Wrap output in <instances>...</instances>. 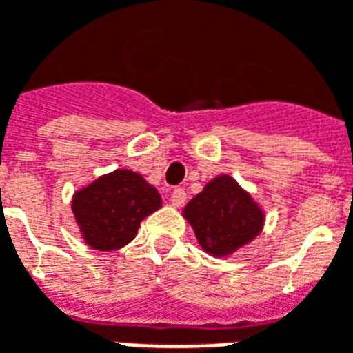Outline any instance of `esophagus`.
Returning a JSON list of instances; mask_svg holds the SVG:
<instances>
[{"label":"esophagus","mask_w":353,"mask_h":353,"mask_svg":"<svg viewBox=\"0 0 353 353\" xmlns=\"http://www.w3.org/2000/svg\"><path fill=\"white\" fill-rule=\"evenodd\" d=\"M172 205L174 208H181L185 202H187V192H185V189H176L174 192H172Z\"/></svg>","instance_id":"1"}]
</instances>
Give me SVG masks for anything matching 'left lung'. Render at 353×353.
Here are the masks:
<instances>
[{"instance_id": "left-lung-1", "label": "left lung", "mask_w": 353, "mask_h": 353, "mask_svg": "<svg viewBox=\"0 0 353 353\" xmlns=\"http://www.w3.org/2000/svg\"><path fill=\"white\" fill-rule=\"evenodd\" d=\"M198 245L210 256L226 258L254 241L263 230L265 211L228 174L205 183L183 210Z\"/></svg>"}]
</instances>
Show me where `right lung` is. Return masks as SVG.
<instances>
[{
    "label": "right lung",
    "instance_id": "add662e5",
    "mask_svg": "<svg viewBox=\"0 0 353 353\" xmlns=\"http://www.w3.org/2000/svg\"><path fill=\"white\" fill-rule=\"evenodd\" d=\"M163 198L138 172L117 168L74 190L72 215L83 243L95 250H116L137 237L140 223L161 210Z\"/></svg>",
    "mask_w": 353,
    "mask_h": 353
}]
</instances>
